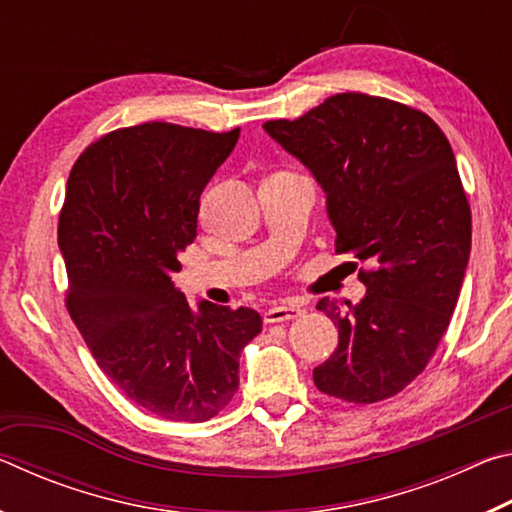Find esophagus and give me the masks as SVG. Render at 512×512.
<instances>
[{
	"mask_svg": "<svg viewBox=\"0 0 512 512\" xmlns=\"http://www.w3.org/2000/svg\"><path fill=\"white\" fill-rule=\"evenodd\" d=\"M300 314H302V309L298 305H287V302H282V305L266 309L264 323H287V320L298 318Z\"/></svg>",
	"mask_w": 512,
	"mask_h": 512,
	"instance_id": "1",
	"label": "esophagus"
}]
</instances>
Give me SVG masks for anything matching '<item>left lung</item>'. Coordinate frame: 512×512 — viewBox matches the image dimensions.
<instances>
[{"instance_id": "left-lung-1", "label": "left lung", "mask_w": 512, "mask_h": 512, "mask_svg": "<svg viewBox=\"0 0 512 512\" xmlns=\"http://www.w3.org/2000/svg\"><path fill=\"white\" fill-rule=\"evenodd\" d=\"M264 128L327 192L336 253L370 266L359 271L368 289L359 305H316L339 327V345L314 384L352 404L388 400L436 354L470 259L472 212L452 146L422 110L361 92Z\"/></svg>"}]
</instances>
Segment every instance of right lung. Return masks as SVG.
I'll return each instance as SVG.
<instances>
[{
  "label": "right lung",
  "mask_w": 512,
  "mask_h": 512,
  "mask_svg": "<svg viewBox=\"0 0 512 512\" xmlns=\"http://www.w3.org/2000/svg\"><path fill=\"white\" fill-rule=\"evenodd\" d=\"M237 140L239 128L149 121L103 135L69 171L58 216L67 311L112 384L164 420L214 418L262 332L255 309L203 300L194 311L171 282L196 239L198 198Z\"/></svg>",
  "instance_id": "1"
}]
</instances>
